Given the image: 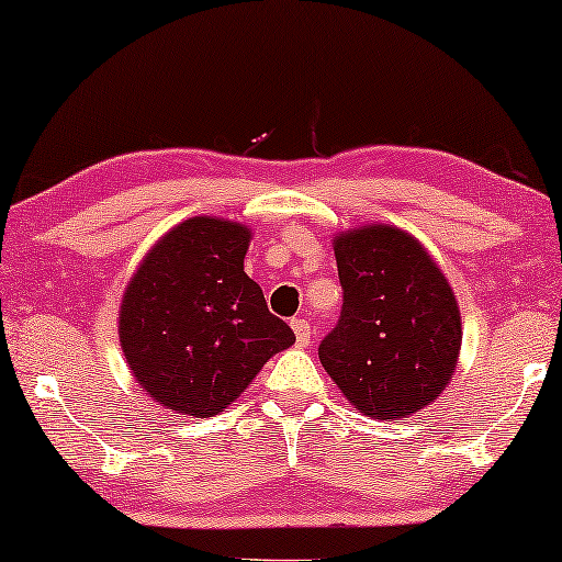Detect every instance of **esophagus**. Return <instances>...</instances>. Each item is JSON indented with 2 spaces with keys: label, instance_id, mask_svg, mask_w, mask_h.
I'll return each instance as SVG.
<instances>
[{
  "label": "esophagus",
  "instance_id": "1",
  "mask_svg": "<svg viewBox=\"0 0 562 562\" xmlns=\"http://www.w3.org/2000/svg\"><path fill=\"white\" fill-rule=\"evenodd\" d=\"M291 329H294L299 348H306V345H310V337H312L310 319H304V317H294V319H291Z\"/></svg>",
  "mask_w": 562,
  "mask_h": 562
}]
</instances>
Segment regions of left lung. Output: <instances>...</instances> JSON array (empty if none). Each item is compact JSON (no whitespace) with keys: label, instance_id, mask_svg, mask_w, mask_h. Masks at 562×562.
<instances>
[{"label":"left lung","instance_id":"obj_1","mask_svg":"<svg viewBox=\"0 0 562 562\" xmlns=\"http://www.w3.org/2000/svg\"><path fill=\"white\" fill-rule=\"evenodd\" d=\"M342 310L319 360L356 409L396 419L425 409L456 373L460 312L429 252L396 227L335 240Z\"/></svg>","mask_w":562,"mask_h":562}]
</instances>
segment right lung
Instances as JSON below:
<instances>
[{
  "label": "right lung",
  "instance_id": "obj_1",
  "mask_svg": "<svg viewBox=\"0 0 562 562\" xmlns=\"http://www.w3.org/2000/svg\"><path fill=\"white\" fill-rule=\"evenodd\" d=\"M248 243L237 222L191 217L160 237L130 281L122 352L140 389L168 409L214 417L296 340L243 271Z\"/></svg>",
  "mask_w": 562,
  "mask_h": 562
}]
</instances>
